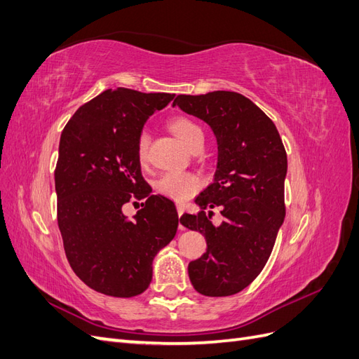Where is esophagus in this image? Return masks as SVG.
<instances>
[{"instance_id": "1", "label": "esophagus", "mask_w": 359, "mask_h": 359, "mask_svg": "<svg viewBox=\"0 0 359 359\" xmlns=\"http://www.w3.org/2000/svg\"><path fill=\"white\" fill-rule=\"evenodd\" d=\"M177 212H178V217H181L184 214V206L182 205H177ZM180 229L184 231V226L180 224Z\"/></svg>"}]
</instances>
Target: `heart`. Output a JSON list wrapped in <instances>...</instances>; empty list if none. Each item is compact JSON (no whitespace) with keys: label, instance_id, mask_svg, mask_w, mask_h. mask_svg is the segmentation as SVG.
I'll return each mask as SVG.
<instances>
[{"label":"heart","instance_id":"b5f03b06","mask_svg":"<svg viewBox=\"0 0 359 359\" xmlns=\"http://www.w3.org/2000/svg\"><path fill=\"white\" fill-rule=\"evenodd\" d=\"M169 127L172 130V133L178 137L180 142L189 149L198 142H203L202 128L186 116H177L170 119ZM148 145L149 135L147 130H144V132H140L136 142V154L139 161L147 160ZM199 178L196 175H193V173L182 170H170L157 181V190L161 194H165L166 198H170L177 202L187 201L199 190Z\"/></svg>","mask_w":359,"mask_h":359}]
</instances>
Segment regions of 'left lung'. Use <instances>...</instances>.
Here are the masks:
<instances>
[{
    "mask_svg": "<svg viewBox=\"0 0 359 359\" xmlns=\"http://www.w3.org/2000/svg\"><path fill=\"white\" fill-rule=\"evenodd\" d=\"M177 104L208 124L219 147L214 182L196 198L201 211L180 219L208 247L189 264V277L205 297L235 295L264 269L283 224L286 149L274 123L243 94H181ZM215 205L225 217L220 226L204 212Z\"/></svg>",
    "mask_w": 359,
    "mask_h": 359,
    "instance_id": "8db88e82",
    "label": "left lung"
}]
</instances>
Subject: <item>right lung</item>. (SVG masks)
Listing matches in <instances>:
<instances>
[{
    "label": "right lung",
    "instance_id": "obj_1",
    "mask_svg": "<svg viewBox=\"0 0 359 359\" xmlns=\"http://www.w3.org/2000/svg\"><path fill=\"white\" fill-rule=\"evenodd\" d=\"M173 97L106 90L82 104L61 133L55 191L64 252L74 274L104 295L147 290L156 255L177 233L175 205L151 194L136 154L147 119ZM142 198L144 208L127 219L123 205Z\"/></svg>",
    "mask_w": 359,
    "mask_h": 359
}]
</instances>
